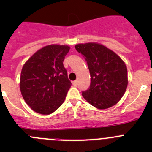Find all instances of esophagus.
Wrapping results in <instances>:
<instances>
[{
  "label": "esophagus",
  "mask_w": 152,
  "mask_h": 152,
  "mask_svg": "<svg viewBox=\"0 0 152 152\" xmlns=\"http://www.w3.org/2000/svg\"><path fill=\"white\" fill-rule=\"evenodd\" d=\"M77 83H78V81L77 80H75L73 82V85H77Z\"/></svg>",
  "instance_id": "34e87169"
}]
</instances>
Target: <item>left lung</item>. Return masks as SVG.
Masks as SVG:
<instances>
[{"label":"left lung","mask_w":152,"mask_h":152,"mask_svg":"<svg viewBox=\"0 0 152 152\" xmlns=\"http://www.w3.org/2000/svg\"><path fill=\"white\" fill-rule=\"evenodd\" d=\"M83 55L90 73V88L84 99L99 110L110 108L123 97L128 85L126 65L114 51L97 42L75 45Z\"/></svg>","instance_id":"1"}]
</instances>
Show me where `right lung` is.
<instances>
[{
    "label": "right lung",
    "mask_w": 152,
    "mask_h": 152,
    "mask_svg": "<svg viewBox=\"0 0 152 152\" xmlns=\"http://www.w3.org/2000/svg\"><path fill=\"white\" fill-rule=\"evenodd\" d=\"M70 47L49 45L35 52L23 66L20 81L26 103L36 113L51 114L65 101L71 82L63 65Z\"/></svg>",
    "instance_id": "obj_1"
}]
</instances>
